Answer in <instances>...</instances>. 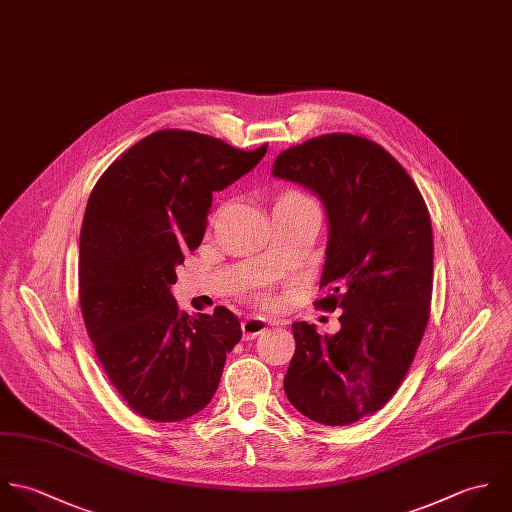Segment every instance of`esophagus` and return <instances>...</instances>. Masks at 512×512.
<instances>
[{
  "label": "esophagus",
  "instance_id": "34e87169",
  "mask_svg": "<svg viewBox=\"0 0 512 512\" xmlns=\"http://www.w3.org/2000/svg\"><path fill=\"white\" fill-rule=\"evenodd\" d=\"M267 320H263V318H257V316H249V318H245L243 322H241V330H243V338L245 340H251V338H255V336H259L261 332H265L267 330Z\"/></svg>",
  "mask_w": 512,
  "mask_h": 512
}]
</instances>
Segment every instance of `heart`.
Returning a JSON list of instances; mask_svg holds the SVG:
<instances>
[{
  "label": "heart",
  "mask_w": 512,
  "mask_h": 512,
  "mask_svg": "<svg viewBox=\"0 0 512 512\" xmlns=\"http://www.w3.org/2000/svg\"><path fill=\"white\" fill-rule=\"evenodd\" d=\"M279 200H307L305 196L297 194V192H289V194H283Z\"/></svg>",
  "instance_id": "obj_1"
}]
</instances>
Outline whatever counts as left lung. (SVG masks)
<instances>
[{"label": "left lung", "mask_w": 512, "mask_h": 512, "mask_svg": "<svg viewBox=\"0 0 512 512\" xmlns=\"http://www.w3.org/2000/svg\"><path fill=\"white\" fill-rule=\"evenodd\" d=\"M273 176L324 204V297L314 307L342 310L334 336L293 324L285 394L316 423L350 425L392 400L423 338L433 289L429 211L402 164L356 134H322L283 150Z\"/></svg>", "instance_id": "obj_1"}]
</instances>
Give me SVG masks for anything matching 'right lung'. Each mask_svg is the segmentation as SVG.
Listing matches in <instances>:
<instances>
[{
	"label": "right lung",
	"mask_w": 512,
	"mask_h": 512,
	"mask_svg": "<svg viewBox=\"0 0 512 512\" xmlns=\"http://www.w3.org/2000/svg\"><path fill=\"white\" fill-rule=\"evenodd\" d=\"M190 130H158L114 160L91 192L79 255V303L104 374L152 421L211 402L241 324L225 307L190 316L170 287L200 247L213 192L265 156Z\"/></svg>",
	"instance_id": "obj_1"
}]
</instances>
